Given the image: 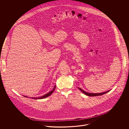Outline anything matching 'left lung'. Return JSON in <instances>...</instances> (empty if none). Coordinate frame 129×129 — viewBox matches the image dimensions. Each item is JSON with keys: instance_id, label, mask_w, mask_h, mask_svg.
Instances as JSON below:
<instances>
[{"instance_id": "obj_1", "label": "left lung", "mask_w": 129, "mask_h": 129, "mask_svg": "<svg viewBox=\"0 0 129 129\" xmlns=\"http://www.w3.org/2000/svg\"><path fill=\"white\" fill-rule=\"evenodd\" d=\"M78 88L80 89V90L83 92V93H84L85 95L88 96H92V97H94V96H100V95H102L103 94H104L105 93H106L109 91H110V90L107 91L106 92H103V93H88V92H86L85 91L83 90V89H82L81 88H80L79 87H78Z\"/></svg>"}]
</instances>
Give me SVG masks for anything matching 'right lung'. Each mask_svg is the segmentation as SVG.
<instances>
[{
  "mask_svg": "<svg viewBox=\"0 0 129 129\" xmlns=\"http://www.w3.org/2000/svg\"><path fill=\"white\" fill-rule=\"evenodd\" d=\"M55 87H56V85L55 86L54 88L52 90H51V91H49V92H48L47 93L45 94V95H44L43 96H41V97H38V98H36H36H35V97H32V98H30L33 99H35V100H38V99H43L45 98L48 97L49 96H50V95L53 93V92H54V90H55ZM24 96L25 97H26V98H28V97H27V96Z\"/></svg>",
  "mask_w": 129,
  "mask_h": 129,
  "instance_id": "right-lung-1",
  "label": "right lung"
}]
</instances>
